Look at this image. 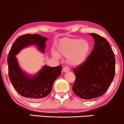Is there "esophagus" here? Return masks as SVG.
<instances>
[{
	"label": "esophagus",
	"mask_w": 124,
	"mask_h": 124,
	"mask_svg": "<svg viewBox=\"0 0 124 124\" xmlns=\"http://www.w3.org/2000/svg\"><path fill=\"white\" fill-rule=\"evenodd\" d=\"M69 70H69V69L67 67H64L63 68V69H62V71H63V72H64V73L67 72V71H69Z\"/></svg>",
	"instance_id": "1"
}]
</instances>
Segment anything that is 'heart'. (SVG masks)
Returning a JSON list of instances; mask_svg holds the SVG:
<instances>
[{
  "mask_svg": "<svg viewBox=\"0 0 124 124\" xmlns=\"http://www.w3.org/2000/svg\"><path fill=\"white\" fill-rule=\"evenodd\" d=\"M90 50V44L81 38H62L55 46L56 54L67 57V62L73 67L80 66L86 61Z\"/></svg>",
  "mask_w": 124,
  "mask_h": 124,
  "instance_id": "heart-1",
  "label": "heart"
}]
</instances>
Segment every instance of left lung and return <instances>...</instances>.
Listing matches in <instances>:
<instances>
[{"instance_id": "8db88e82", "label": "left lung", "mask_w": 124, "mask_h": 124, "mask_svg": "<svg viewBox=\"0 0 124 124\" xmlns=\"http://www.w3.org/2000/svg\"><path fill=\"white\" fill-rule=\"evenodd\" d=\"M93 48L87 59L73 69L76 80L73 92L79 98L92 99L103 95L112 82L115 73V55L103 37L94 33Z\"/></svg>"}]
</instances>
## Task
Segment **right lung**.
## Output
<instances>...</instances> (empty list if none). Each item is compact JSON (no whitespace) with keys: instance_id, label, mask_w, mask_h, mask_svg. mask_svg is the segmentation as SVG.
Instances as JSON below:
<instances>
[{"instance_id":"obj_1","label":"right lung","mask_w":124,"mask_h":124,"mask_svg":"<svg viewBox=\"0 0 124 124\" xmlns=\"http://www.w3.org/2000/svg\"><path fill=\"white\" fill-rule=\"evenodd\" d=\"M46 37L39 34H25L18 37L9 51L8 57V75L10 82L20 95L33 101L47 96L50 93L53 83L62 73V67L44 66L36 74L30 76L20 68L16 55L19 51L31 45H35L44 53Z\"/></svg>"}]
</instances>
